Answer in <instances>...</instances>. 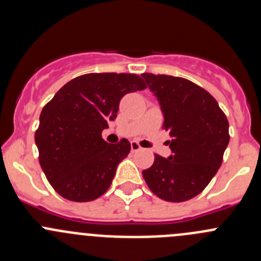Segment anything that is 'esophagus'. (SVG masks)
I'll list each match as a JSON object with an SVG mask.
<instances>
[{
    "mask_svg": "<svg viewBox=\"0 0 261 261\" xmlns=\"http://www.w3.org/2000/svg\"><path fill=\"white\" fill-rule=\"evenodd\" d=\"M139 150H141V146L139 145V143H136V141H131V151H139Z\"/></svg>",
    "mask_w": 261,
    "mask_h": 261,
    "instance_id": "esophagus-1",
    "label": "esophagus"
}]
</instances>
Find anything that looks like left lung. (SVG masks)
<instances>
[{
  "label": "left lung",
  "instance_id": "8db88e82",
  "mask_svg": "<svg viewBox=\"0 0 261 261\" xmlns=\"http://www.w3.org/2000/svg\"><path fill=\"white\" fill-rule=\"evenodd\" d=\"M164 116L172 155L155 154L143 170L150 191L168 202H184L201 193L222 164L230 141L228 121L217 101L202 87L180 77L144 73Z\"/></svg>",
  "mask_w": 261,
  "mask_h": 261
}]
</instances>
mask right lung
Masks as SVG:
<instances>
[{
	"label": "right lung",
	"mask_w": 261,
	"mask_h": 261,
	"mask_svg": "<svg viewBox=\"0 0 261 261\" xmlns=\"http://www.w3.org/2000/svg\"><path fill=\"white\" fill-rule=\"evenodd\" d=\"M145 82L127 73H89L69 81L44 106L35 133L39 163L57 193L89 202L111 186L131 145L109 144L102 131L118 112L125 94L143 91Z\"/></svg>",
	"instance_id": "1"
}]
</instances>
